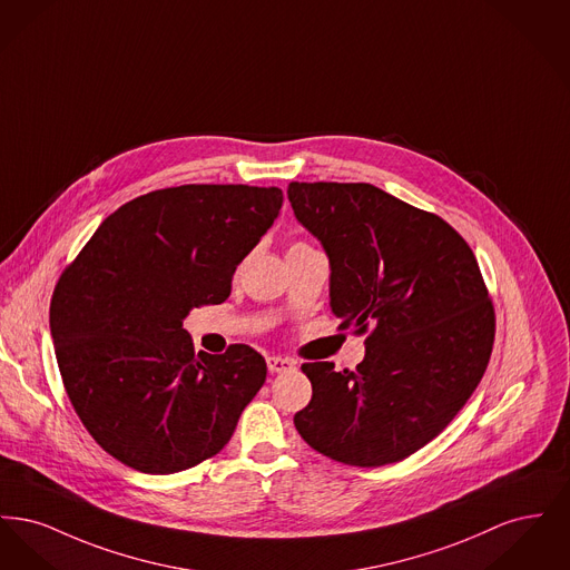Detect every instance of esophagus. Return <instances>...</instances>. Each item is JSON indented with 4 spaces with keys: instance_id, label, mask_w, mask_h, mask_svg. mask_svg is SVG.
Here are the masks:
<instances>
[{
    "instance_id": "34e87169",
    "label": "esophagus",
    "mask_w": 570,
    "mask_h": 570,
    "mask_svg": "<svg viewBox=\"0 0 570 570\" xmlns=\"http://www.w3.org/2000/svg\"><path fill=\"white\" fill-rule=\"evenodd\" d=\"M295 361L293 358H286V356H267V367H269V372L272 374H284V372H291V370H295Z\"/></svg>"
}]
</instances>
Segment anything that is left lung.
Returning a JSON list of instances; mask_svg holds the SVG:
<instances>
[{"label": "left lung", "mask_w": 570, "mask_h": 570, "mask_svg": "<svg viewBox=\"0 0 570 570\" xmlns=\"http://www.w3.org/2000/svg\"><path fill=\"white\" fill-rule=\"evenodd\" d=\"M331 261V312L365 337L356 370L303 363L301 438L331 460L379 468L432 442L488 370L495 312L479 263L442 217L370 184L288 186Z\"/></svg>", "instance_id": "8db88e82"}]
</instances>
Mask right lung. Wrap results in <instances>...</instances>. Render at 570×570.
<instances>
[{
	"label": "right lung",
	"instance_id": "right-lung-1",
	"mask_svg": "<svg viewBox=\"0 0 570 570\" xmlns=\"http://www.w3.org/2000/svg\"><path fill=\"white\" fill-rule=\"evenodd\" d=\"M279 188L190 184L110 214L57 279L51 333L85 430L115 460L173 474L217 455L267 379L245 344L194 354L184 318L230 295L279 216Z\"/></svg>",
	"mask_w": 570,
	"mask_h": 570
}]
</instances>
